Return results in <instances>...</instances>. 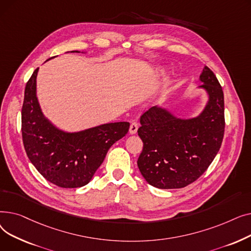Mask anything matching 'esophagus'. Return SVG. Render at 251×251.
Instances as JSON below:
<instances>
[{
    "label": "esophagus",
    "instance_id": "esophagus-1",
    "mask_svg": "<svg viewBox=\"0 0 251 251\" xmlns=\"http://www.w3.org/2000/svg\"><path fill=\"white\" fill-rule=\"evenodd\" d=\"M137 129H138V124L136 122H132L130 125V128H129V133L130 134H136Z\"/></svg>",
    "mask_w": 251,
    "mask_h": 251
}]
</instances>
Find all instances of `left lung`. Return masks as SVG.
<instances>
[{
  "mask_svg": "<svg viewBox=\"0 0 251 251\" xmlns=\"http://www.w3.org/2000/svg\"><path fill=\"white\" fill-rule=\"evenodd\" d=\"M200 80L208 100L197 117L177 118L155 105L140 118L137 132L143 149L137 166L151 186L174 189L189 185L205 172L220 151L225 131L223 89L206 66Z\"/></svg>",
  "mask_w": 251,
  "mask_h": 251,
  "instance_id": "obj_1",
  "label": "left lung"
}]
</instances>
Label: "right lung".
<instances>
[{
    "mask_svg": "<svg viewBox=\"0 0 251 251\" xmlns=\"http://www.w3.org/2000/svg\"><path fill=\"white\" fill-rule=\"evenodd\" d=\"M37 72L38 68L26 83L21 111L26 154L49 182L63 188L82 187L94 177L109 149L127 134L130 124L108 123L72 133L58 129L39 107Z\"/></svg>",
    "mask_w": 251,
    "mask_h": 251,
    "instance_id": "obj_1",
    "label": "right lung"
}]
</instances>
